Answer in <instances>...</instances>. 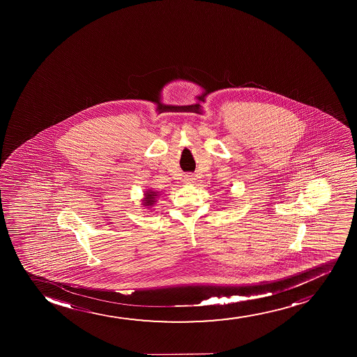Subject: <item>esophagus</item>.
I'll use <instances>...</instances> for the list:
<instances>
[{
  "label": "esophagus",
  "instance_id": "34e87169",
  "mask_svg": "<svg viewBox=\"0 0 357 357\" xmlns=\"http://www.w3.org/2000/svg\"><path fill=\"white\" fill-rule=\"evenodd\" d=\"M194 180H195V178H194L193 174H187V175H185V177H183L185 183H192Z\"/></svg>",
  "mask_w": 357,
  "mask_h": 357
}]
</instances>
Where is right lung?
<instances>
[{"label": "right lung", "instance_id": "add662e5", "mask_svg": "<svg viewBox=\"0 0 357 357\" xmlns=\"http://www.w3.org/2000/svg\"><path fill=\"white\" fill-rule=\"evenodd\" d=\"M145 202H144V204H145V206H152V204H153V202H155V197H157V194L155 193V192H150V193H149V192H146V194H145Z\"/></svg>", "mask_w": 357, "mask_h": 357}]
</instances>
